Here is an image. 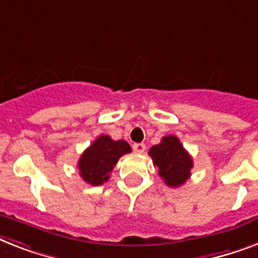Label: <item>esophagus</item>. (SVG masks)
<instances>
[{
    "instance_id": "esophagus-1",
    "label": "esophagus",
    "mask_w": 258,
    "mask_h": 258,
    "mask_svg": "<svg viewBox=\"0 0 258 258\" xmlns=\"http://www.w3.org/2000/svg\"><path fill=\"white\" fill-rule=\"evenodd\" d=\"M133 150L135 151L136 154H143L144 150H146V144H143V143H135L133 146Z\"/></svg>"
}]
</instances>
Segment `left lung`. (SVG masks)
I'll return each mask as SVG.
<instances>
[{
  "instance_id": "8db88e82",
  "label": "left lung",
  "mask_w": 258,
  "mask_h": 258,
  "mask_svg": "<svg viewBox=\"0 0 258 258\" xmlns=\"http://www.w3.org/2000/svg\"><path fill=\"white\" fill-rule=\"evenodd\" d=\"M148 154L167 185L179 187L187 181L194 164L176 136H164L162 143L154 146Z\"/></svg>"
}]
</instances>
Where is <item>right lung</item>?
I'll use <instances>...</instances> for the list:
<instances>
[{
    "mask_svg": "<svg viewBox=\"0 0 258 258\" xmlns=\"http://www.w3.org/2000/svg\"><path fill=\"white\" fill-rule=\"evenodd\" d=\"M131 152L130 144L124 140H112L102 135L83 152L78 163L82 179L93 185L107 181L110 172L122 155Z\"/></svg>",
    "mask_w": 258,
    "mask_h": 258,
    "instance_id": "obj_1",
    "label": "right lung"
}]
</instances>
